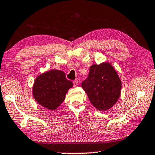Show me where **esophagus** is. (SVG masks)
Listing matches in <instances>:
<instances>
[{"instance_id": "1", "label": "esophagus", "mask_w": 155, "mask_h": 155, "mask_svg": "<svg viewBox=\"0 0 155 155\" xmlns=\"http://www.w3.org/2000/svg\"><path fill=\"white\" fill-rule=\"evenodd\" d=\"M78 81H73V85H74V87H76V86H77V85H78Z\"/></svg>"}]
</instances>
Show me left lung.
<instances>
[{"mask_svg":"<svg viewBox=\"0 0 155 155\" xmlns=\"http://www.w3.org/2000/svg\"><path fill=\"white\" fill-rule=\"evenodd\" d=\"M81 86L98 110L105 111L116 104L121 94V81L110 63L94 64Z\"/></svg>","mask_w":155,"mask_h":155,"instance_id":"1","label":"left lung"}]
</instances>
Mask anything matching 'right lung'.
I'll list each match as a JSON object with an SVG mask.
<instances>
[{"instance_id":"1","label":"right lung","mask_w":155,"mask_h":155,"mask_svg":"<svg viewBox=\"0 0 155 155\" xmlns=\"http://www.w3.org/2000/svg\"><path fill=\"white\" fill-rule=\"evenodd\" d=\"M73 86L61 70H51L38 76L34 81L32 94L38 104L54 110L65 100L66 93Z\"/></svg>"}]
</instances>
